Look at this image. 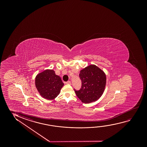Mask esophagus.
<instances>
[{
	"label": "esophagus",
	"mask_w": 147,
	"mask_h": 147,
	"mask_svg": "<svg viewBox=\"0 0 147 147\" xmlns=\"http://www.w3.org/2000/svg\"><path fill=\"white\" fill-rule=\"evenodd\" d=\"M66 84H71V82L70 81H68L66 82Z\"/></svg>",
	"instance_id": "1"
}]
</instances>
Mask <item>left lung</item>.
<instances>
[{
  "instance_id": "left-lung-1",
  "label": "left lung",
  "mask_w": 147,
  "mask_h": 147,
  "mask_svg": "<svg viewBox=\"0 0 147 147\" xmlns=\"http://www.w3.org/2000/svg\"><path fill=\"white\" fill-rule=\"evenodd\" d=\"M81 88L75 92L82 102L89 103L97 100L105 91L107 78L105 73L95 65H90L80 72Z\"/></svg>"
}]
</instances>
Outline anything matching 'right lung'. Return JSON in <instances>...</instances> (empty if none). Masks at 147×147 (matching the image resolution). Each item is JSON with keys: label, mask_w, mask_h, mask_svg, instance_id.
Returning a JSON list of instances; mask_svg holds the SVG:
<instances>
[{"label": "right lung", "mask_w": 147, "mask_h": 147, "mask_svg": "<svg viewBox=\"0 0 147 147\" xmlns=\"http://www.w3.org/2000/svg\"><path fill=\"white\" fill-rule=\"evenodd\" d=\"M64 83L52 69L38 73L35 78V85L41 96L48 100L55 98L60 92Z\"/></svg>", "instance_id": "add662e5"}]
</instances>
